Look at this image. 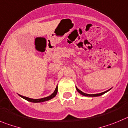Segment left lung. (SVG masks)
I'll return each mask as SVG.
<instances>
[{
	"label": "left lung",
	"instance_id": "1",
	"mask_svg": "<svg viewBox=\"0 0 128 128\" xmlns=\"http://www.w3.org/2000/svg\"><path fill=\"white\" fill-rule=\"evenodd\" d=\"M76 90H77V92H78L80 94H81L82 95H83V96H101V95H104V93H107L108 92H109V91L111 90V89H110V90H109L106 91V92H103V93H98V94H93V95H90V94H87V93H84V92H81V91L80 90H78V89L76 87Z\"/></svg>",
	"mask_w": 128,
	"mask_h": 128
}]
</instances>
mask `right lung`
<instances>
[{"label": "right lung", "instance_id": "right-lung-1", "mask_svg": "<svg viewBox=\"0 0 128 128\" xmlns=\"http://www.w3.org/2000/svg\"><path fill=\"white\" fill-rule=\"evenodd\" d=\"M57 92H58V86H56L55 92H53V93H52L50 96H47V97H45V98H40V99H33V98H30L26 97V96H22V95H19V96H21V97L22 98H24V99L26 100L29 101V102H34V103L43 102H46V101L50 100L53 98L55 97V96L56 95V94H57Z\"/></svg>", "mask_w": 128, "mask_h": 128}]
</instances>
